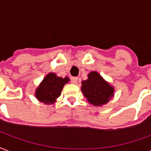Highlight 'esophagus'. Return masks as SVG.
I'll list each match as a JSON object with an SVG mask.
<instances>
[{
    "mask_svg": "<svg viewBox=\"0 0 151 151\" xmlns=\"http://www.w3.org/2000/svg\"><path fill=\"white\" fill-rule=\"evenodd\" d=\"M71 82H72L73 84H77V83H78V78H76V77H72V78H71Z\"/></svg>",
    "mask_w": 151,
    "mask_h": 151,
    "instance_id": "obj_1",
    "label": "esophagus"
}]
</instances>
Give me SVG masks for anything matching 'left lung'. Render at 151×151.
Returning a JSON list of instances; mask_svg holds the SVG:
<instances>
[{
	"label": "left lung",
	"instance_id": "8db88e82",
	"mask_svg": "<svg viewBox=\"0 0 151 151\" xmlns=\"http://www.w3.org/2000/svg\"><path fill=\"white\" fill-rule=\"evenodd\" d=\"M81 93L87 101L94 106H102L114 96V87L97 71L88 74V79L81 81Z\"/></svg>",
	"mask_w": 151,
	"mask_h": 151
}]
</instances>
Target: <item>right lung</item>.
<instances>
[{
  "label": "right lung",
  "instance_id": "1",
  "mask_svg": "<svg viewBox=\"0 0 151 151\" xmlns=\"http://www.w3.org/2000/svg\"><path fill=\"white\" fill-rule=\"evenodd\" d=\"M70 81L68 77H58L54 73H49L35 90L36 98L46 105H53L61 95V90Z\"/></svg>",
  "mask_w": 151,
  "mask_h": 151
}]
</instances>
